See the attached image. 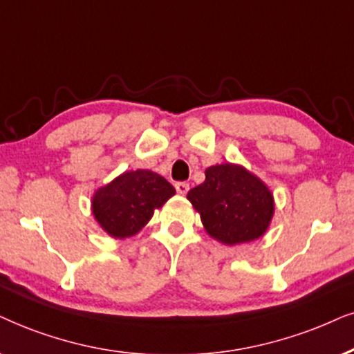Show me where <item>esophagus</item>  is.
<instances>
[{
	"instance_id": "1",
	"label": "esophagus",
	"mask_w": 354,
	"mask_h": 354,
	"mask_svg": "<svg viewBox=\"0 0 354 354\" xmlns=\"http://www.w3.org/2000/svg\"><path fill=\"white\" fill-rule=\"evenodd\" d=\"M174 187H176L178 194H181V196H185L186 192L189 191V185H187V183H185V181H180V183H176V185H174Z\"/></svg>"
}]
</instances>
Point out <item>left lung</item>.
Here are the masks:
<instances>
[{"label": "left lung", "mask_w": 354, "mask_h": 354, "mask_svg": "<svg viewBox=\"0 0 354 354\" xmlns=\"http://www.w3.org/2000/svg\"><path fill=\"white\" fill-rule=\"evenodd\" d=\"M204 230L227 247L266 234L274 216V198L265 181L236 163L214 165L205 181L187 192Z\"/></svg>", "instance_id": "obj_1"}]
</instances>
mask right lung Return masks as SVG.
<instances>
[{
	"label": "right lung",
	"instance_id": "add662e5",
	"mask_svg": "<svg viewBox=\"0 0 354 354\" xmlns=\"http://www.w3.org/2000/svg\"><path fill=\"white\" fill-rule=\"evenodd\" d=\"M174 194V187L158 173L124 171L95 191L91 212L107 235L122 240L144 229L155 209L163 207Z\"/></svg>",
	"mask_w": 354,
	"mask_h": 354
}]
</instances>
